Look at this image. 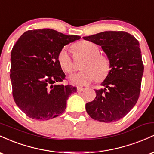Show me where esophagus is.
I'll list each match as a JSON object with an SVG mask.
<instances>
[{"label": "esophagus", "mask_w": 154, "mask_h": 154, "mask_svg": "<svg viewBox=\"0 0 154 154\" xmlns=\"http://www.w3.org/2000/svg\"><path fill=\"white\" fill-rule=\"evenodd\" d=\"M85 88H84L77 87V91H78V92H82L83 91H85Z\"/></svg>", "instance_id": "obj_1"}]
</instances>
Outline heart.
I'll return each instance as SVG.
<instances>
[{"mask_svg": "<svg viewBox=\"0 0 154 154\" xmlns=\"http://www.w3.org/2000/svg\"><path fill=\"white\" fill-rule=\"evenodd\" d=\"M75 48L86 57V59L81 67L83 71L70 76V82L79 86H85L96 78L101 80L106 77L110 70V61L106 56L99 54V48L95 44L90 41H81L76 44ZM58 61L66 73H72L75 69L73 60L66 47L60 50Z\"/></svg>", "mask_w": 154, "mask_h": 154, "instance_id": "1", "label": "heart"}]
</instances>
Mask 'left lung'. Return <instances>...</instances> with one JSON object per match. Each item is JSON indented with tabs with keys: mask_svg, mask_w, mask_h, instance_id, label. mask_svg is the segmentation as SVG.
I'll use <instances>...</instances> for the list:
<instances>
[{
	"mask_svg": "<svg viewBox=\"0 0 154 154\" xmlns=\"http://www.w3.org/2000/svg\"><path fill=\"white\" fill-rule=\"evenodd\" d=\"M85 40L101 46L110 61V71L95 90L96 96L85 105L93 119L113 122L128 114L138 100L144 66L139 42L123 31H106Z\"/></svg>",
	"mask_w": 154,
	"mask_h": 154,
	"instance_id": "1",
	"label": "left lung"
}]
</instances>
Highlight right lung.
I'll list each match as a JSON object with an SVG mask.
<instances>
[{"instance_id": "add662e5", "label": "right lung", "mask_w": 154, "mask_h": 154, "mask_svg": "<svg viewBox=\"0 0 154 154\" xmlns=\"http://www.w3.org/2000/svg\"><path fill=\"white\" fill-rule=\"evenodd\" d=\"M80 39L51 29L25 32L11 54L10 78L16 104L26 116L48 120L65 111L77 88L62 82L65 74L58 61L64 45Z\"/></svg>"}]
</instances>
